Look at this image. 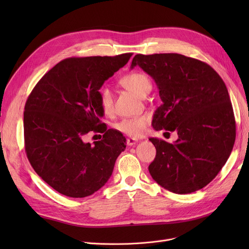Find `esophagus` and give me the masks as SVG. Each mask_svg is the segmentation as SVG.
<instances>
[{"label":"esophagus","instance_id":"1","mask_svg":"<svg viewBox=\"0 0 249 249\" xmlns=\"http://www.w3.org/2000/svg\"><path fill=\"white\" fill-rule=\"evenodd\" d=\"M126 143H127L128 146H133V145H135L136 143H137V140H135V139H133V138H128V139L126 140Z\"/></svg>","mask_w":249,"mask_h":249}]
</instances>
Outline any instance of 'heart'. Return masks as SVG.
Here are the masks:
<instances>
[{
  "label": "heart",
  "instance_id": "obj_1",
  "mask_svg": "<svg viewBox=\"0 0 249 249\" xmlns=\"http://www.w3.org/2000/svg\"><path fill=\"white\" fill-rule=\"evenodd\" d=\"M120 84L141 98L147 95L152 87L149 77L142 72H130L125 74L120 78ZM99 102L105 113L109 114L112 112L114 101L112 91L108 87H102L99 89ZM148 121V115L125 118L116 124V128L128 136L139 137L144 134Z\"/></svg>",
  "mask_w": 249,
  "mask_h": 249
}]
</instances>
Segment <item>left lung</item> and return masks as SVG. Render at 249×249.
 I'll use <instances>...</instances> for the list:
<instances>
[{"label": "left lung", "instance_id": "8db88e82", "mask_svg": "<svg viewBox=\"0 0 249 249\" xmlns=\"http://www.w3.org/2000/svg\"><path fill=\"white\" fill-rule=\"evenodd\" d=\"M136 65L153 78L162 101L153 128L178 135L175 143L149 139L156 148L152 178L179 195L203 189L226 163L236 136L223 80L209 64L178 53L136 54L131 69Z\"/></svg>", "mask_w": 249, "mask_h": 249}]
</instances>
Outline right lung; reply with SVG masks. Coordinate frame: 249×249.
I'll list each match as a JSON object with an SVG mask.
<instances>
[{"mask_svg": "<svg viewBox=\"0 0 249 249\" xmlns=\"http://www.w3.org/2000/svg\"><path fill=\"white\" fill-rule=\"evenodd\" d=\"M132 53L65 58L32 89L24 111L25 151L36 174L58 193L85 198L112 176L126 148L123 135L101 123L99 89ZM104 133L91 146L82 138Z\"/></svg>", "mask_w": 249, "mask_h": 249, "instance_id": "right-lung-1", "label": "right lung"}]
</instances>
